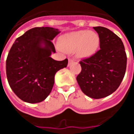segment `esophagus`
Listing matches in <instances>:
<instances>
[{
    "mask_svg": "<svg viewBox=\"0 0 134 134\" xmlns=\"http://www.w3.org/2000/svg\"><path fill=\"white\" fill-rule=\"evenodd\" d=\"M74 60L73 59H71V58H69V60H68V66H70L74 62Z\"/></svg>",
    "mask_w": 134,
    "mask_h": 134,
    "instance_id": "1",
    "label": "esophagus"
}]
</instances>
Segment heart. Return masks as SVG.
<instances>
[{"label": "heart", "mask_w": 134, "mask_h": 134, "mask_svg": "<svg viewBox=\"0 0 134 134\" xmlns=\"http://www.w3.org/2000/svg\"><path fill=\"white\" fill-rule=\"evenodd\" d=\"M100 45V37L97 33L79 31L66 34L59 40L62 50L71 53L76 51L79 58H86L96 53Z\"/></svg>", "instance_id": "obj_1"}]
</instances>
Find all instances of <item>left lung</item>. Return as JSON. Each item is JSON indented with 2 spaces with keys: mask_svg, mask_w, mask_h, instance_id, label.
I'll return each instance as SVG.
<instances>
[{
  "mask_svg": "<svg viewBox=\"0 0 134 134\" xmlns=\"http://www.w3.org/2000/svg\"><path fill=\"white\" fill-rule=\"evenodd\" d=\"M100 37V48L80 61L82 70L76 80L82 91L93 99L106 97L115 92L125 76L127 55L124 43L107 28L94 27Z\"/></svg>",
  "mask_w": 134,
  "mask_h": 134,
  "instance_id": "1",
  "label": "left lung"
}]
</instances>
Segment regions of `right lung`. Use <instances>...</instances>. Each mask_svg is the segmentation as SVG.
<instances>
[{"mask_svg":"<svg viewBox=\"0 0 134 134\" xmlns=\"http://www.w3.org/2000/svg\"><path fill=\"white\" fill-rule=\"evenodd\" d=\"M60 33L53 27H34L15 40L6 61L7 80L20 99L29 103L43 101L51 93L55 73L66 68L68 59L56 61L51 40Z\"/></svg>","mask_w":134,"mask_h":134,"instance_id":"1","label":"right lung"}]
</instances>
